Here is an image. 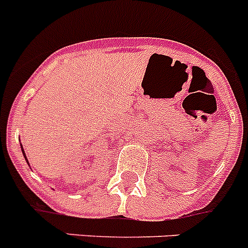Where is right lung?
Instances as JSON below:
<instances>
[{"label": "right lung", "instance_id": "add662e5", "mask_svg": "<svg viewBox=\"0 0 248 248\" xmlns=\"http://www.w3.org/2000/svg\"><path fill=\"white\" fill-rule=\"evenodd\" d=\"M22 153H23V155H25V152H23V149H22ZM25 158H26V155H25ZM27 160V159H26ZM27 163H29V162H27Z\"/></svg>", "mask_w": 248, "mask_h": 248}]
</instances>
